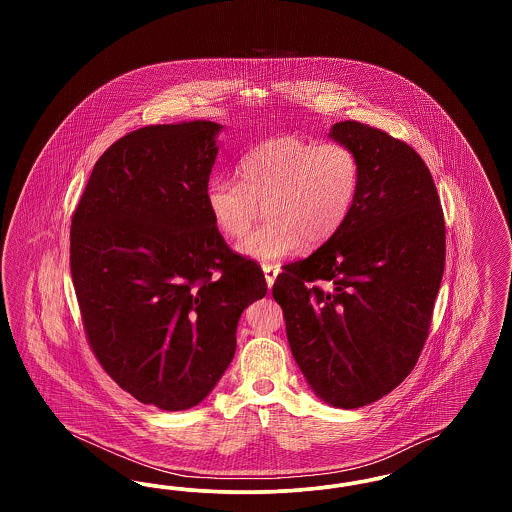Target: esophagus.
Masks as SVG:
<instances>
[{
  "label": "esophagus",
  "instance_id": "1",
  "mask_svg": "<svg viewBox=\"0 0 512 512\" xmlns=\"http://www.w3.org/2000/svg\"><path fill=\"white\" fill-rule=\"evenodd\" d=\"M263 272H265V278H267L268 288H272L274 280H276V276L280 272V267H276V265H263Z\"/></svg>",
  "mask_w": 512,
  "mask_h": 512
}]
</instances>
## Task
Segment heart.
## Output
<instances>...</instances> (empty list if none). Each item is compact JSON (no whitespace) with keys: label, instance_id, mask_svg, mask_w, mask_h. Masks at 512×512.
Instances as JSON below:
<instances>
[{"label":"heart","instance_id":"obj_1","mask_svg":"<svg viewBox=\"0 0 512 512\" xmlns=\"http://www.w3.org/2000/svg\"><path fill=\"white\" fill-rule=\"evenodd\" d=\"M240 179L213 176L205 186L207 213L224 238H242L267 209L268 220L249 232L238 251L255 261H278L305 240L320 245L347 222L363 182L357 151L341 142L280 134L247 149Z\"/></svg>","mask_w":512,"mask_h":512}]
</instances>
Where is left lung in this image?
Masks as SVG:
<instances>
[{
	"label": "left lung",
	"mask_w": 512,
	"mask_h": 512,
	"mask_svg": "<svg viewBox=\"0 0 512 512\" xmlns=\"http://www.w3.org/2000/svg\"><path fill=\"white\" fill-rule=\"evenodd\" d=\"M330 138L357 151L363 182L340 232L286 265L272 295L293 359L322 401L359 409L397 388L430 332L445 267L434 178L413 147L357 121Z\"/></svg>",
	"instance_id": "obj_1"
}]
</instances>
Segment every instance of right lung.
Listing matches in <instances>:
<instances>
[{
  "label": "right lung",
  "mask_w": 512,
  "mask_h": 512,
  "mask_svg": "<svg viewBox=\"0 0 512 512\" xmlns=\"http://www.w3.org/2000/svg\"><path fill=\"white\" fill-rule=\"evenodd\" d=\"M217 122L138 128L109 147L71 220V276L88 343L140 403L186 411L236 353L261 267L234 253L205 207Z\"/></svg>",
  "instance_id": "obj_1"
}]
</instances>
